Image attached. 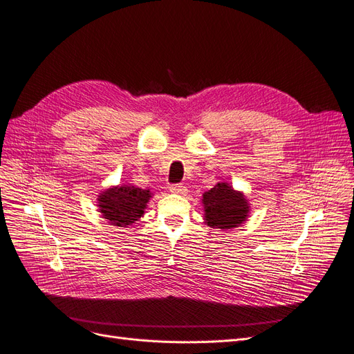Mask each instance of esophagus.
I'll list each match as a JSON object with an SVG mask.
<instances>
[{
  "label": "esophagus",
  "mask_w": 354,
  "mask_h": 354,
  "mask_svg": "<svg viewBox=\"0 0 354 354\" xmlns=\"http://www.w3.org/2000/svg\"><path fill=\"white\" fill-rule=\"evenodd\" d=\"M170 192L178 194V196H185V194H187V187L182 185V184H176V185L170 187Z\"/></svg>",
  "instance_id": "obj_1"
}]
</instances>
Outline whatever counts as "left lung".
<instances>
[{"instance_id":"8db88e82","label":"left lung","mask_w":354,"mask_h":354,"mask_svg":"<svg viewBox=\"0 0 354 354\" xmlns=\"http://www.w3.org/2000/svg\"><path fill=\"white\" fill-rule=\"evenodd\" d=\"M204 223L216 230L227 231L244 223L250 213V204L244 192L234 189L227 182H219L203 194Z\"/></svg>"}]
</instances>
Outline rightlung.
<instances>
[{
    "mask_svg": "<svg viewBox=\"0 0 354 354\" xmlns=\"http://www.w3.org/2000/svg\"><path fill=\"white\" fill-rule=\"evenodd\" d=\"M153 192L132 184H120L100 192L98 212L109 223L127 227L140 221Z\"/></svg>",
    "mask_w": 354,
    "mask_h": 354,
    "instance_id": "obj_1",
    "label": "right lung"
}]
</instances>
